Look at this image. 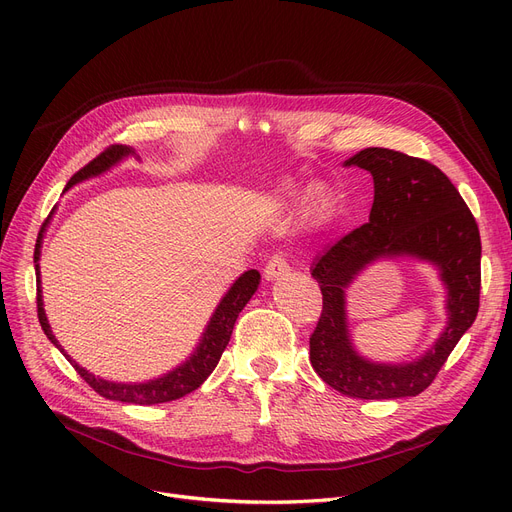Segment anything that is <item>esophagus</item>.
I'll return each mask as SVG.
<instances>
[{
  "mask_svg": "<svg viewBox=\"0 0 512 512\" xmlns=\"http://www.w3.org/2000/svg\"><path fill=\"white\" fill-rule=\"evenodd\" d=\"M288 272V263H286V257L282 255V253H276L270 261L265 263V270H263V276H265V280L270 282V280H276V278H280V276H284Z\"/></svg>",
  "mask_w": 512,
  "mask_h": 512,
  "instance_id": "34e87169",
  "label": "esophagus"
}]
</instances>
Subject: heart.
<instances>
[{"label": "heart", "instance_id": "1", "mask_svg": "<svg viewBox=\"0 0 512 512\" xmlns=\"http://www.w3.org/2000/svg\"><path fill=\"white\" fill-rule=\"evenodd\" d=\"M311 209L317 215H326L328 209H330V199L324 193H315L313 199H311Z\"/></svg>", "mask_w": 512, "mask_h": 512}]
</instances>
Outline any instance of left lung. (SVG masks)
Masks as SVG:
<instances>
[{
    "instance_id": "1",
    "label": "left lung",
    "mask_w": 512,
    "mask_h": 512,
    "mask_svg": "<svg viewBox=\"0 0 512 512\" xmlns=\"http://www.w3.org/2000/svg\"><path fill=\"white\" fill-rule=\"evenodd\" d=\"M373 178L369 222L348 232L311 267L324 294V309L309 338L315 373L344 396L361 400L421 394L461 336L473 326L481 288V240L467 203L448 176L425 159L369 147L344 161ZM411 256L434 264L447 288V326L413 362L365 360L347 332L345 288L373 260Z\"/></svg>"
}]
</instances>
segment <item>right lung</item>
Instances as JSON below:
<instances>
[{
	"instance_id": "obj_1",
	"label": "right lung",
	"mask_w": 512,
	"mask_h": 512,
	"mask_svg": "<svg viewBox=\"0 0 512 512\" xmlns=\"http://www.w3.org/2000/svg\"><path fill=\"white\" fill-rule=\"evenodd\" d=\"M128 155H137V153H134V149H130L126 145H112L110 149H105L101 155H97L93 161H89V164L83 170H78L68 180L64 193L78 182L101 176L103 172H107L110 168H114L116 164H120V161ZM41 234H43V230H41ZM41 234H39L37 247H35V274H37V315H39V324H41L45 336L51 340V344H56V348H60V353L70 361V365L78 371L80 378H83L97 394H101L103 398H110V400L128 402V405H143V407L145 405H159V402H170V400L182 398L188 392L197 390L209 378V373L215 369V365H218V361L224 353V348L230 342L238 313L245 309V305L251 301V297H253L259 282H261V276H259L257 270H249V272L242 274L228 288V292L222 297L220 305L215 307L205 332L201 334V340L195 348V353L188 357L184 363L174 367L172 371L159 375V378H155V380L141 382V384L110 382V380L99 378V375H93L85 367H80L74 359H70V355L64 351L62 344L58 342V338L53 336V332H51V326H49L45 309H43V292H41V272H39L41 240H43Z\"/></svg>"
}]
</instances>
